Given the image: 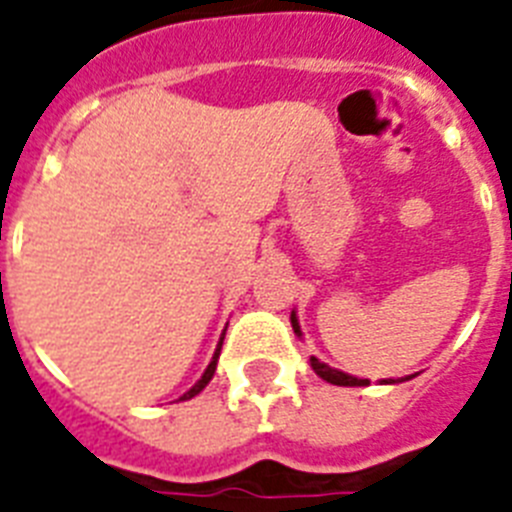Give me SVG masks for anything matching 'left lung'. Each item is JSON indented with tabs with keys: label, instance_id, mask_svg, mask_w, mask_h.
I'll list each match as a JSON object with an SVG mask.
<instances>
[{
	"label": "left lung",
	"instance_id": "obj_1",
	"mask_svg": "<svg viewBox=\"0 0 512 512\" xmlns=\"http://www.w3.org/2000/svg\"><path fill=\"white\" fill-rule=\"evenodd\" d=\"M291 328H294L296 336H302V330H299V320H296V315H291ZM309 364H312V369H315V372L322 377V380L333 382V385H346V388H356V385H367V380H359V377L346 375V372H341V369L328 367V364L320 362V359H315V356L309 359Z\"/></svg>",
	"mask_w": 512,
	"mask_h": 512
}]
</instances>
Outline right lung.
<instances>
[{"mask_svg":"<svg viewBox=\"0 0 512 512\" xmlns=\"http://www.w3.org/2000/svg\"><path fill=\"white\" fill-rule=\"evenodd\" d=\"M221 343H223V338H221V341H218L216 354H213V359H210V364H208V369H205V372H203V377H200V380H197L195 385H192V388L187 390V393H184L182 398H179V401H190V398H195V395L200 393V390H203L210 380H213V372H216V364H218V354H221Z\"/></svg>","mask_w":512,"mask_h":512,"instance_id":"1","label":"right lung"}]
</instances>
